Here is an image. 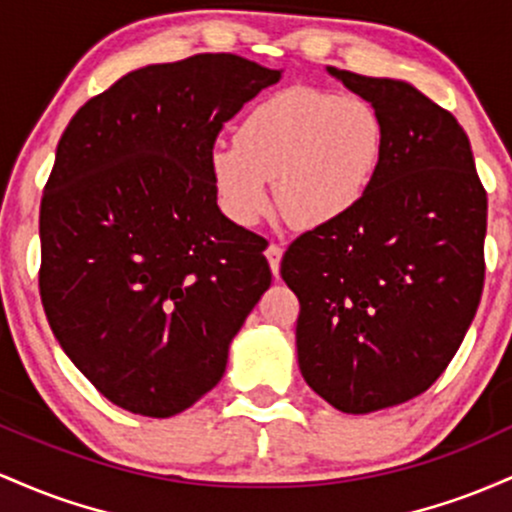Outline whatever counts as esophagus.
<instances>
[{"label":"esophagus","mask_w":512,"mask_h":512,"mask_svg":"<svg viewBox=\"0 0 512 512\" xmlns=\"http://www.w3.org/2000/svg\"><path fill=\"white\" fill-rule=\"evenodd\" d=\"M266 258H268V263H271L273 275H275V278H278L280 258H283V246L275 244V241H271V244H268V249H266Z\"/></svg>","instance_id":"obj_1"}]
</instances>
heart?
Wrapping results in <instances>:
<instances>
[{"mask_svg": "<svg viewBox=\"0 0 512 512\" xmlns=\"http://www.w3.org/2000/svg\"><path fill=\"white\" fill-rule=\"evenodd\" d=\"M384 154V123L370 101L292 86L256 103L237 142L210 154L212 181L232 220L254 222L275 181L280 215L295 227H321L358 208Z\"/></svg>", "mask_w": 512, "mask_h": 512, "instance_id": "obj_1", "label": "heart"}]
</instances>
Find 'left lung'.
Here are the masks:
<instances>
[{
    "mask_svg": "<svg viewBox=\"0 0 512 512\" xmlns=\"http://www.w3.org/2000/svg\"><path fill=\"white\" fill-rule=\"evenodd\" d=\"M375 106L384 154L341 220L287 246L304 382L343 413L423 394L455 358L484 290L486 188L450 111L394 79L329 67Z\"/></svg>",
    "mask_w": 512,
    "mask_h": 512,
    "instance_id": "obj_1",
    "label": "left lung"
}]
</instances>
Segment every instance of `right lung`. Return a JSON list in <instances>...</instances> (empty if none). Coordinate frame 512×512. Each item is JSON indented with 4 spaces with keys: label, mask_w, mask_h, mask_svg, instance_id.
<instances>
[{
    "label": "right lung",
    "mask_w": 512,
    "mask_h": 512,
    "mask_svg": "<svg viewBox=\"0 0 512 512\" xmlns=\"http://www.w3.org/2000/svg\"><path fill=\"white\" fill-rule=\"evenodd\" d=\"M278 79L229 53L149 65L86 101L57 142L40 302L67 358L120 409L169 418L203 399L271 285L263 237L217 208L210 154Z\"/></svg>",
    "instance_id": "1"
}]
</instances>
